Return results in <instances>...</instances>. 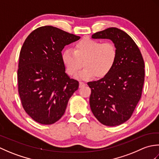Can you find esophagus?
Masks as SVG:
<instances>
[{
  "instance_id": "1",
  "label": "esophagus",
  "mask_w": 159,
  "mask_h": 159,
  "mask_svg": "<svg viewBox=\"0 0 159 159\" xmlns=\"http://www.w3.org/2000/svg\"><path fill=\"white\" fill-rule=\"evenodd\" d=\"M85 85H86V84H85V83L80 82V83H79V87H84V86H85Z\"/></svg>"
}]
</instances>
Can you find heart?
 <instances>
[{
  "mask_svg": "<svg viewBox=\"0 0 159 159\" xmlns=\"http://www.w3.org/2000/svg\"><path fill=\"white\" fill-rule=\"evenodd\" d=\"M117 51L114 43H102L90 38L77 42L73 50L66 48L61 54L62 61L70 76H75L83 66H85L79 77L88 80L106 77L116 65ZM84 63L83 64L82 63Z\"/></svg>",
  "mask_w": 159,
  "mask_h": 159,
  "instance_id": "heart-1",
  "label": "heart"
}]
</instances>
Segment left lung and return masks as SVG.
Segmentation results:
<instances>
[{"mask_svg":"<svg viewBox=\"0 0 159 159\" xmlns=\"http://www.w3.org/2000/svg\"><path fill=\"white\" fill-rule=\"evenodd\" d=\"M92 38L111 40L117 57L106 77L87 83L92 90L91 110L100 123L118 126L131 117L141 98L145 77L143 59L134 40L121 29L108 28L94 33Z\"/></svg>","mask_w":159,"mask_h":159,"instance_id":"1","label":"left lung"}]
</instances>
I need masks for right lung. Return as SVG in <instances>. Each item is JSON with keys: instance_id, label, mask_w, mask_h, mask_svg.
Returning a JSON list of instances; mask_svg holds the SVG:
<instances>
[{"instance_id": "obj_1", "label": "right lung", "mask_w": 159, "mask_h": 159, "mask_svg": "<svg viewBox=\"0 0 159 159\" xmlns=\"http://www.w3.org/2000/svg\"><path fill=\"white\" fill-rule=\"evenodd\" d=\"M80 38L45 26L34 30L24 42L19 57L18 92L26 113L37 122L52 124L58 121L79 88V82L66 72L61 51Z\"/></svg>"}]
</instances>
